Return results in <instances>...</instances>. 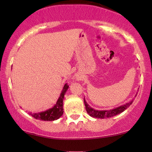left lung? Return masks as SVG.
<instances>
[{
	"mask_svg": "<svg viewBox=\"0 0 152 152\" xmlns=\"http://www.w3.org/2000/svg\"><path fill=\"white\" fill-rule=\"evenodd\" d=\"M136 95H135V96H136ZM133 102V100L131 101V102H129V103H126V104H125L124 105H122V106L117 107V108L110 109V110H95V109L92 108V107H91L90 105L86 102V101L84 98V104H85V106H86V109L87 110V113L90 115V116L94 117V118H100V119H104V118H107V117H112L115 116V115H119L120 113L124 112L127 108H129V107L131 105V104H132Z\"/></svg>",
	"mask_w": 152,
	"mask_h": 152,
	"instance_id": "left-lung-1",
	"label": "left lung"
}]
</instances>
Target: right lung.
I'll return each mask as SVG.
<instances>
[{
  "label": "right lung",
  "mask_w": 152,
  "mask_h": 152,
  "mask_svg": "<svg viewBox=\"0 0 152 152\" xmlns=\"http://www.w3.org/2000/svg\"><path fill=\"white\" fill-rule=\"evenodd\" d=\"M68 88L69 86H67V84L64 85L57 102H56V104L52 108L40 113H29V114L32 117H33L34 118H35L36 120H40L43 121L57 120L63 114V99L64 94H65L66 92L67 91Z\"/></svg>",
  "instance_id": "right-lung-1"
}]
</instances>
